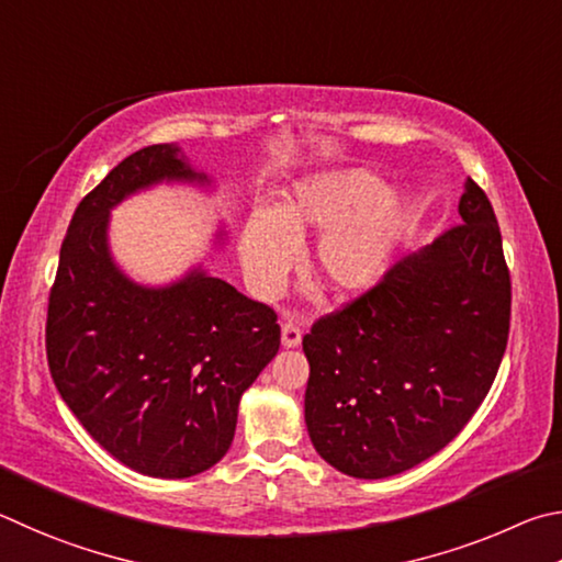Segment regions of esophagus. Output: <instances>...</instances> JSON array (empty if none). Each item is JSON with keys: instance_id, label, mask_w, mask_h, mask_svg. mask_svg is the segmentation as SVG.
<instances>
[{"instance_id": "esophagus-1", "label": "esophagus", "mask_w": 562, "mask_h": 562, "mask_svg": "<svg viewBox=\"0 0 562 562\" xmlns=\"http://www.w3.org/2000/svg\"><path fill=\"white\" fill-rule=\"evenodd\" d=\"M301 326H296V323H291V321H286L281 326V342H283V348H299L301 346Z\"/></svg>"}]
</instances>
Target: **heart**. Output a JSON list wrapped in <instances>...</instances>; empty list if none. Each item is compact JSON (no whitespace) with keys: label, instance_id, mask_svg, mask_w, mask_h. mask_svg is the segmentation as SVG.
<instances>
[{"label":"heart","instance_id":"heart-1","mask_svg":"<svg viewBox=\"0 0 562 562\" xmlns=\"http://www.w3.org/2000/svg\"><path fill=\"white\" fill-rule=\"evenodd\" d=\"M407 226V202L397 187L378 184L362 167L301 177L266 214H254L239 234V259L256 296L279 291L296 261V244L321 232L311 269L338 296L370 291L385 279Z\"/></svg>","mask_w":562,"mask_h":562}]
</instances>
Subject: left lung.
<instances>
[{"label": "left lung", "instance_id": "left-lung-1", "mask_svg": "<svg viewBox=\"0 0 562 562\" xmlns=\"http://www.w3.org/2000/svg\"><path fill=\"white\" fill-rule=\"evenodd\" d=\"M459 216L303 338L308 437L342 474L387 479L422 464L488 395L506 352L510 276L494 206L474 180Z\"/></svg>", "mask_w": 562, "mask_h": 562}]
</instances>
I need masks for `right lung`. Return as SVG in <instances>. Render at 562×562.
Segmentation results:
<instances>
[{
	"label": "right lung",
	"instance_id": "1",
	"mask_svg": "<svg viewBox=\"0 0 562 562\" xmlns=\"http://www.w3.org/2000/svg\"><path fill=\"white\" fill-rule=\"evenodd\" d=\"M162 182L214 184L180 145H147L76 206L48 296L46 358L108 454L145 476L187 479L229 451L239 400L279 352L281 328L269 306L202 266L145 286L115 263L111 212Z\"/></svg>",
	"mask_w": 562,
	"mask_h": 562
}]
</instances>
